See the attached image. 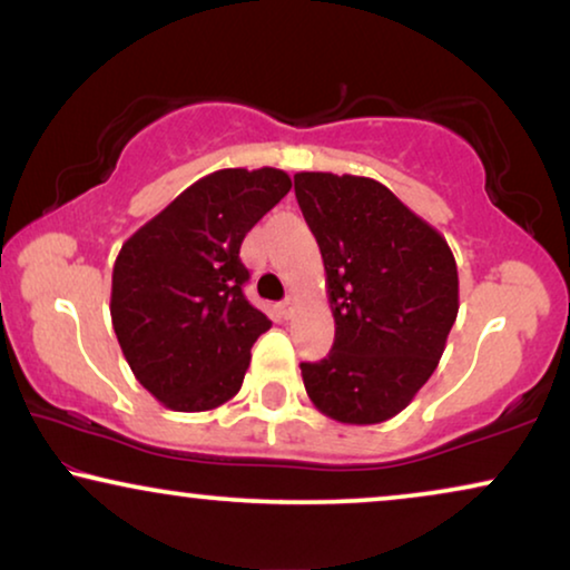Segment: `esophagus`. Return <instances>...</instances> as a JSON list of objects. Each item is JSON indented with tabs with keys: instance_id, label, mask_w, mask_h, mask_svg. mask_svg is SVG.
<instances>
[{
	"instance_id": "1",
	"label": "esophagus",
	"mask_w": 570,
	"mask_h": 570,
	"mask_svg": "<svg viewBox=\"0 0 570 570\" xmlns=\"http://www.w3.org/2000/svg\"><path fill=\"white\" fill-rule=\"evenodd\" d=\"M295 306H298V301H295L293 295H291V298H285L283 303H279L277 311H279V314H283V318H291L295 314Z\"/></svg>"
}]
</instances>
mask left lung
I'll return each mask as SVG.
<instances>
[{
  "instance_id": "left-lung-1",
  "label": "left lung",
  "mask_w": 570,
  "mask_h": 570,
  "mask_svg": "<svg viewBox=\"0 0 570 570\" xmlns=\"http://www.w3.org/2000/svg\"><path fill=\"white\" fill-rule=\"evenodd\" d=\"M295 197L316 236L334 316V345L301 363L318 412L345 425L386 423L439 365L459 311L446 238L365 176L295 174Z\"/></svg>"
}]
</instances>
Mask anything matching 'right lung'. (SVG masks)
<instances>
[{
    "label": "right lung",
    "instance_id": "obj_1",
    "mask_svg": "<svg viewBox=\"0 0 570 570\" xmlns=\"http://www.w3.org/2000/svg\"><path fill=\"white\" fill-rule=\"evenodd\" d=\"M279 168L215 170L124 240L111 322L131 373L174 412H209L244 384L272 326L244 295L246 233L291 191Z\"/></svg>",
    "mask_w": 570,
    "mask_h": 570
}]
</instances>
